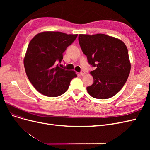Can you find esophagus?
<instances>
[{
	"instance_id": "esophagus-1",
	"label": "esophagus",
	"mask_w": 150,
	"mask_h": 150,
	"mask_svg": "<svg viewBox=\"0 0 150 150\" xmlns=\"http://www.w3.org/2000/svg\"><path fill=\"white\" fill-rule=\"evenodd\" d=\"M80 74H81V76H84L85 74V72L84 71H81L80 72Z\"/></svg>"
}]
</instances>
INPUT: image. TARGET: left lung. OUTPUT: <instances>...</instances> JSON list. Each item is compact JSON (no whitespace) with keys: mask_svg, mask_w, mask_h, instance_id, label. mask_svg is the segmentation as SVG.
Instances as JSON below:
<instances>
[{"mask_svg":"<svg viewBox=\"0 0 150 150\" xmlns=\"http://www.w3.org/2000/svg\"><path fill=\"white\" fill-rule=\"evenodd\" d=\"M78 40L89 64L96 67L91 72L94 82L86 88L88 93L101 99L114 96L123 87L131 70L126 45L103 34H79Z\"/></svg>","mask_w":150,"mask_h":150,"instance_id":"8db88e82","label":"left lung"}]
</instances>
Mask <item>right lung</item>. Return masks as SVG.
Listing matches in <instances>:
<instances>
[{
  "label": "right lung",
  "instance_id": "obj_1",
  "mask_svg": "<svg viewBox=\"0 0 150 150\" xmlns=\"http://www.w3.org/2000/svg\"><path fill=\"white\" fill-rule=\"evenodd\" d=\"M77 36L47 31L35 35L30 41L24 64L30 82L40 93L49 97L61 96L67 90L71 81L77 77L74 71L64 69L57 64Z\"/></svg>",
  "mask_w": 150,
  "mask_h": 150
}]
</instances>
